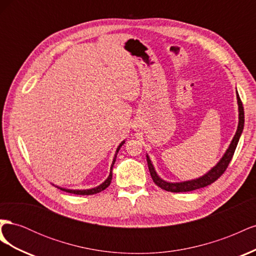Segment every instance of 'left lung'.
Listing matches in <instances>:
<instances>
[{
    "label": "left lung",
    "instance_id": "1",
    "mask_svg": "<svg viewBox=\"0 0 256 256\" xmlns=\"http://www.w3.org/2000/svg\"><path fill=\"white\" fill-rule=\"evenodd\" d=\"M237 102H238V109H239V122H238V128L236 134L233 138V141L230 144V147L228 148V150L224 154V156L221 158V160L218 162V164L216 166H214L210 171H209L207 174H205L204 176L198 178V180H188V182H168L162 180L161 178L157 175L156 171H154V166L152 164L150 159L147 157V164H148V170L150 176L152 178L154 182L156 184L158 187H160L161 189H164L166 191H170V192H188V191H193L196 190L200 188H204L208 184H212V182H214L218 178L226 172V170L228 168L230 162L234 156L235 150L237 147L239 138L242 134L244 130V106H242V102L240 100L239 95L237 94Z\"/></svg>",
    "mask_w": 256,
    "mask_h": 256
}]
</instances>
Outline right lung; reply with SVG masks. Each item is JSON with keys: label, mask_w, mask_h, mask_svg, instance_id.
Instances as JSON below:
<instances>
[{"label": "right lung", "mask_w": 256, "mask_h": 256, "mask_svg": "<svg viewBox=\"0 0 256 256\" xmlns=\"http://www.w3.org/2000/svg\"><path fill=\"white\" fill-rule=\"evenodd\" d=\"M125 143V141H122L120 146L118 147V150H116V152H115V156H114V159H113V162H112V166H111V171H110V175L109 177L106 178V180H104V182H102L100 186H98V187L96 188H92V189H88V190H69V189H64V188H60V190L63 191H66L68 193H74V194H78V196H92V194H96V193L98 192H102V190H104L106 188H108L111 184V180H112V168L115 164L116 161V157H118V152L120 150V148L122 147V145Z\"/></svg>", "instance_id": "right-lung-1"}]
</instances>
